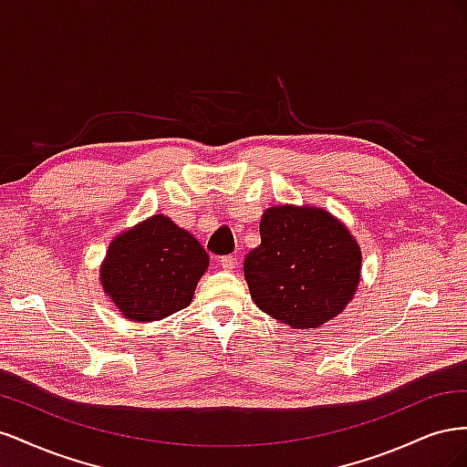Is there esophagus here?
Returning a JSON list of instances; mask_svg holds the SVG:
<instances>
[{"instance_id": "1", "label": "esophagus", "mask_w": 467, "mask_h": 467, "mask_svg": "<svg viewBox=\"0 0 467 467\" xmlns=\"http://www.w3.org/2000/svg\"><path fill=\"white\" fill-rule=\"evenodd\" d=\"M220 265H222V268H225V271H232V268L237 266V259L234 255H225L220 259Z\"/></svg>"}]
</instances>
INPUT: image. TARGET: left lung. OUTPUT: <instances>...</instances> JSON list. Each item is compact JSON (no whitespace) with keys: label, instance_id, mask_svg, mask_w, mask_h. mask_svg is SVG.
I'll return each mask as SVG.
<instances>
[{"label":"left lung","instance_id":"8db88e82","mask_svg":"<svg viewBox=\"0 0 467 467\" xmlns=\"http://www.w3.org/2000/svg\"><path fill=\"white\" fill-rule=\"evenodd\" d=\"M261 245L244 273L253 302L294 329H316L338 316L360 282L357 239L316 206H271L261 218Z\"/></svg>","mask_w":467,"mask_h":467}]
</instances>
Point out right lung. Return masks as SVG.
Segmentation results:
<instances>
[{
    "label": "right lung",
    "instance_id": "obj_1",
    "mask_svg": "<svg viewBox=\"0 0 467 467\" xmlns=\"http://www.w3.org/2000/svg\"><path fill=\"white\" fill-rule=\"evenodd\" d=\"M208 268L202 245L163 214L112 239L101 285L124 317L158 321L187 307Z\"/></svg>",
    "mask_w": 467,
    "mask_h": 467
}]
</instances>
